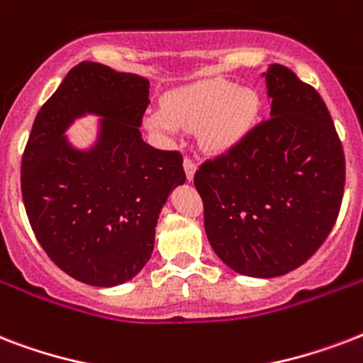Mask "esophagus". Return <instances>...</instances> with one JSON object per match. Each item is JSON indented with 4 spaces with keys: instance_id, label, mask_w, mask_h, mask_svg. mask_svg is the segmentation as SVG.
Masks as SVG:
<instances>
[{
    "instance_id": "1",
    "label": "esophagus",
    "mask_w": 363,
    "mask_h": 363,
    "mask_svg": "<svg viewBox=\"0 0 363 363\" xmlns=\"http://www.w3.org/2000/svg\"><path fill=\"white\" fill-rule=\"evenodd\" d=\"M182 165H184V173H186V179L188 181H192L194 179V173H196V162H194V158H190V156H186L184 158V162H182Z\"/></svg>"
}]
</instances>
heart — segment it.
<instances>
[{
  "label": "heart",
  "mask_w": 363,
  "mask_h": 363,
  "mask_svg": "<svg viewBox=\"0 0 363 363\" xmlns=\"http://www.w3.org/2000/svg\"><path fill=\"white\" fill-rule=\"evenodd\" d=\"M258 111V96L226 79L194 82L165 96L164 109L147 116L148 130L173 135L181 128L203 125L205 147L230 148L247 131Z\"/></svg>",
  "instance_id": "heart-1"
}]
</instances>
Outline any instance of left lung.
<instances>
[{"label": "left lung", "mask_w": 363, "mask_h": 363, "mask_svg": "<svg viewBox=\"0 0 363 363\" xmlns=\"http://www.w3.org/2000/svg\"><path fill=\"white\" fill-rule=\"evenodd\" d=\"M269 118L199 165L205 232L235 273L271 279L305 264L337 220L345 154L326 104L284 65L264 73Z\"/></svg>", "instance_id": "8db88e82"}]
</instances>
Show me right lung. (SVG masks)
I'll list each match as a JSON object with an SVG mask.
<instances>
[{
  "label": "right lung",
  "mask_w": 363,
  "mask_h": 363,
  "mask_svg": "<svg viewBox=\"0 0 363 363\" xmlns=\"http://www.w3.org/2000/svg\"><path fill=\"white\" fill-rule=\"evenodd\" d=\"M148 81L81 62L35 116L22 154V199L37 241L60 269L90 286H116L145 267L158 215L186 181L182 154L143 141ZM98 114L99 141L79 151L63 135Z\"/></svg>",
  "instance_id": "1"
}]
</instances>
